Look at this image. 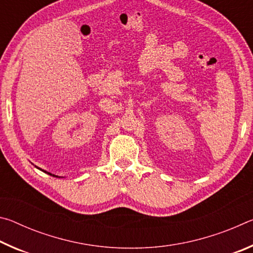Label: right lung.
I'll list each match as a JSON object with an SVG mask.
<instances>
[{"label":"right lung","instance_id":"obj_1","mask_svg":"<svg viewBox=\"0 0 253 253\" xmlns=\"http://www.w3.org/2000/svg\"><path fill=\"white\" fill-rule=\"evenodd\" d=\"M43 172H45V170H43ZM46 173V172H45ZM48 174H50V175H52V176H55V175H53V174H51V173H48ZM55 177H58V176H55Z\"/></svg>","mask_w":253,"mask_h":253}]
</instances>
